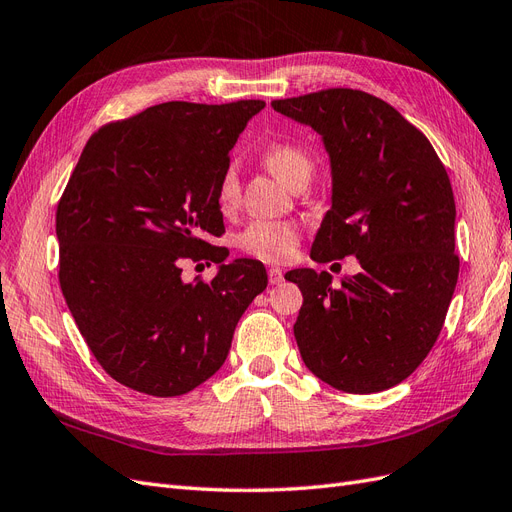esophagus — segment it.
Wrapping results in <instances>:
<instances>
[{
	"label": "esophagus",
	"mask_w": 512,
	"mask_h": 512,
	"mask_svg": "<svg viewBox=\"0 0 512 512\" xmlns=\"http://www.w3.org/2000/svg\"><path fill=\"white\" fill-rule=\"evenodd\" d=\"M268 280H270V285H280L285 280L283 270H280V268H270L268 270Z\"/></svg>",
	"instance_id": "1"
}]
</instances>
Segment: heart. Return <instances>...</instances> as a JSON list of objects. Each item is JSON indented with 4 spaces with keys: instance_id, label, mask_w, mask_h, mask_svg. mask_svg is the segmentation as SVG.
I'll return each mask as SVG.
<instances>
[{
    "instance_id": "b5f03b06",
    "label": "heart",
    "mask_w": 512,
    "mask_h": 512,
    "mask_svg": "<svg viewBox=\"0 0 512 512\" xmlns=\"http://www.w3.org/2000/svg\"><path fill=\"white\" fill-rule=\"evenodd\" d=\"M266 166L283 180L293 185L298 178L312 174V157L302 146L291 142H274L263 151ZM240 183L236 168L229 166L221 174L217 185V206L221 212H232L238 206ZM300 242V229L289 221H255L238 236L240 251L261 261L280 263L293 257Z\"/></svg>"
}]
</instances>
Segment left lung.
I'll use <instances>...</instances> for the list:
<instances>
[{"instance_id": "left-lung-1", "label": "left lung", "mask_w": 512, "mask_h": 512, "mask_svg": "<svg viewBox=\"0 0 512 512\" xmlns=\"http://www.w3.org/2000/svg\"><path fill=\"white\" fill-rule=\"evenodd\" d=\"M272 108L310 125L332 166V208L317 263L355 255L361 272L291 270L304 304L293 325L306 368L346 393L402 383L432 351L459 274L455 200L434 146L402 114L357 89H325Z\"/></svg>"}]
</instances>
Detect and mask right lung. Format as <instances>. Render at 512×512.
I'll return each instance as SVG.
<instances>
[{
    "label": "right lung",
    "mask_w": 512,
    "mask_h": 512,
    "mask_svg": "<svg viewBox=\"0 0 512 512\" xmlns=\"http://www.w3.org/2000/svg\"><path fill=\"white\" fill-rule=\"evenodd\" d=\"M266 102H166L97 129L57 206L59 283L82 338L121 385L174 398L217 372L234 329L268 285L261 261L234 259L217 185L229 151ZM210 258V284L179 263Z\"/></svg>",
    "instance_id": "add662e5"
}]
</instances>
